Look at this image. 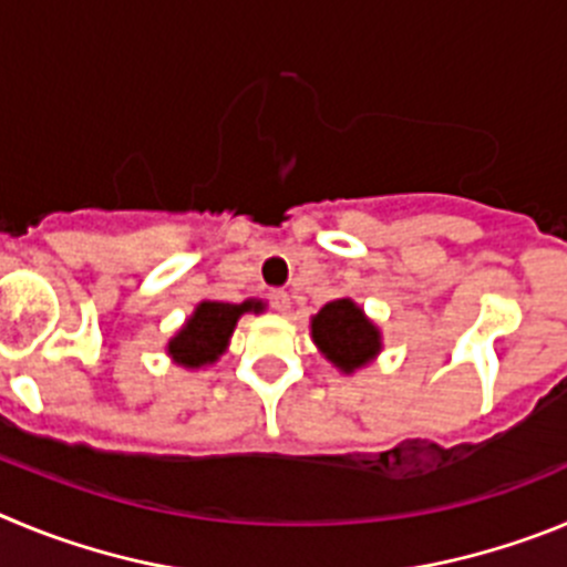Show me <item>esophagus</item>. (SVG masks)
<instances>
[{"instance_id": "34e87169", "label": "esophagus", "mask_w": 567, "mask_h": 567, "mask_svg": "<svg viewBox=\"0 0 567 567\" xmlns=\"http://www.w3.org/2000/svg\"><path fill=\"white\" fill-rule=\"evenodd\" d=\"M268 302H271V308L279 310V313H288L290 310L288 290H271V293H268Z\"/></svg>"}]
</instances>
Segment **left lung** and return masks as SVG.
<instances>
[{
	"label": "left lung",
	"mask_w": 567,
	"mask_h": 567,
	"mask_svg": "<svg viewBox=\"0 0 567 567\" xmlns=\"http://www.w3.org/2000/svg\"><path fill=\"white\" fill-rule=\"evenodd\" d=\"M310 336L330 364L355 372L381 353V330L364 316L353 299L328 302L310 319Z\"/></svg>",
	"instance_id": "8db88e82"
}]
</instances>
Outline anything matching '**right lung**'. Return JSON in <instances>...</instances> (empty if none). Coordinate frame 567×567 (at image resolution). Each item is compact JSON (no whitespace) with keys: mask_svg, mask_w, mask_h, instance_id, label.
Instances as JSON below:
<instances>
[{"mask_svg":"<svg viewBox=\"0 0 567 567\" xmlns=\"http://www.w3.org/2000/svg\"><path fill=\"white\" fill-rule=\"evenodd\" d=\"M265 302L259 299H246L243 305L228 302H200L195 313L188 316L186 324L169 339V355L181 367L197 370V367L214 364L226 353L228 339H231L237 319L243 313H262Z\"/></svg>","mask_w":567,"mask_h":567,"instance_id":"obj_1","label":"right lung"}]
</instances>
